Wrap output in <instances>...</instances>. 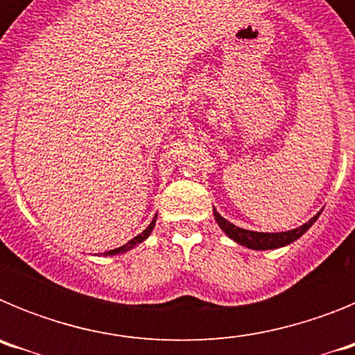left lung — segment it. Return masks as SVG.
I'll return each mask as SVG.
<instances>
[{
	"instance_id": "left-lung-1",
	"label": "left lung",
	"mask_w": 355,
	"mask_h": 355,
	"mask_svg": "<svg viewBox=\"0 0 355 355\" xmlns=\"http://www.w3.org/2000/svg\"><path fill=\"white\" fill-rule=\"evenodd\" d=\"M213 215H215V220L218 224V227L227 234L231 240H234L240 245L247 247V249L254 250H268V249H279V247L290 245L295 240H299L307 229L311 227L316 222V218L320 216V211L313 216L311 220L302 224L300 227L290 229V231H283V233H258V231H249V229H241L238 225L231 224L229 220H225L220 213L213 208Z\"/></svg>"
}]
</instances>
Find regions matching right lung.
<instances>
[{
  "label": "right lung",
  "mask_w": 355,
  "mask_h": 355,
  "mask_svg": "<svg viewBox=\"0 0 355 355\" xmlns=\"http://www.w3.org/2000/svg\"><path fill=\"white\" fill-rule=\"evenodd\" d=\"M155 224H156V216H155V218H153V222H150V224L147 225V229H144L142 233L139 234V236H135L133 240L128 241L126 245H122V247H119V249H114V250H108V252H105V256H115V254L128 252V250L135 249V247L139 245V243H142V241L146 240V238H149L150 231H153V229H155Z\"/></svg>",
  "instance_id": "1"
}]
</instances>
